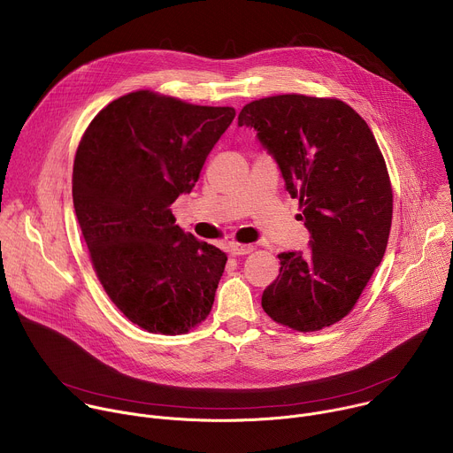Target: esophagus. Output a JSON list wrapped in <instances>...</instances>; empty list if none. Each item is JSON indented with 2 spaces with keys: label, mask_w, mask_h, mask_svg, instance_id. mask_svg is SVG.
<instances>
[{
  "label": "esophagus",
  "mask_w": 453,
  "mask_h": 453,
  "mask_svg": "<svg viewBox=\"0 0 453 453\" xmlns=\"http://www.w3.org/2000/svg\"><path fill=\"white\" fill-rule=\"evenodd\" d=\"M229 252H231L233 256H243V254L252 252V245H245V243H231V245H229Z\"/></svg>",
  "instance_id": "obj_1"
}]
</instances>
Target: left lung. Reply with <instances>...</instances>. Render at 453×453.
<instances>
[{
  "label": "left lung",
  "mask_w": 453,
  "mask_h": 453,
  "mask_svg": "<svg viewBox=\"0 0 453 453\" xmlns=\"http://www.w3.org/2000/svg\"><path fill=\"white\" fill-rule=\"evenodd\" d=\"M250 127L276 159L310 252H281L262 296L267 315L297 332L335 325L357 304L385 254L393 188L369 125L337 98L276 95L247 104Z\"/></svg>",
  "instance_id": "obj_1"
}]
</instances>
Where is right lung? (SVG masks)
Instances as JSON below:
<instances>
[{
    "mask_svg": "<svg viewBox=\"0 0 453 453\" xmlns=\"http://www.w3.org/2000/svg\"><path fill=\"white\" fill-rule=\"evenodd\" d=\"M233 118V107L142 89L104 107L79 143L73 206L93 269L150 334H188L211 311L227 256L175 226L170 206L196 186Z\"/></svg>",
    "mask_w": 453,
    "mask_h": 453,
    "instance_id": "obj_1",
    "label": "right lung"
}]
</instances>
